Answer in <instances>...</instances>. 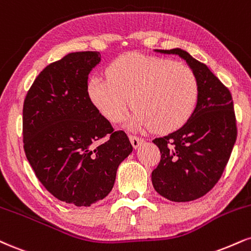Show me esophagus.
Returning a JSON list of instances; mask_svg holds the SVG:
<instances>
[{"label": "esophagus", "mask_w": 251, "mask_h": 251, "mask_svg": "<svg viewBox=\"0 0 251 251\" xmlns=\"http://www.w3.org/2000/svg\"><path fill=\"white\" fill-rule=\"evenodd\" d=\"M129 141H131L132 146H133L134 149H137V147H139V145L143 143L144 140L141 138L135 137V135H129Z\"/></svg>", "instance_id": "34e87169"}]
</instances>
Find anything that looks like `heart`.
Masks as SVG:
<instances>
[{"label": "heart", "instance_id": "b5f03b06", "mask_svg": "<svg viewBox=\"0 0 251 251\" xmlns=\"http://www.w3.org/2000/svg\"><path fill=\"white\" fill-rule=\"evenodd\" d=\"M106 72L107 78H89L86 95L111 123L119 122L131 102L134 128L166 133L181 127L194 111L199 86L188 65L131 52L113 59Z\"/></svg>", "mask_w": 251, "mask_h": 251}]
</instances>
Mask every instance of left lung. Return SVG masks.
I'll return each instance as SVG.
<instances>
[{"instance_id": "obj_1", "label": "left lung", "mask_w": 251, "mask_h": 251, "mask_svg": "<svg viewBox=\"0 0 251 251\" xmlns=\"http://www.w3.org/2000/svg\"><path fill=\"white\" fill-rule=\"evenodd\" d=\"M179 55L198 80L196 107L182 127L153 140L160 162L152 172L153 187L174 202L193 201L207 194L225 171L237 137L231 93L208 66L185 50H156Z\"/></svg>"}]
</instances>
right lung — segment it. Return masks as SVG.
Here are the masks:
<instances>
[{
	"label": "right lung",
	"instance_id": "obj_1",
	"mask_svg": "<svg viewBox=\"0 0 251 251\" xmlns=\"http://www.w3.org/2000/svg\"><path fill=\"white\" fill-rule=\"evenodd\" d=\"M98 51L71 52L45 66L23 104V147L39 182L66 203L89 207L112 191L118 166L132 152L86 95Z\"/></svg>",
	"mask_w": 251,
	"mask_h": 251
}]
</instances>
